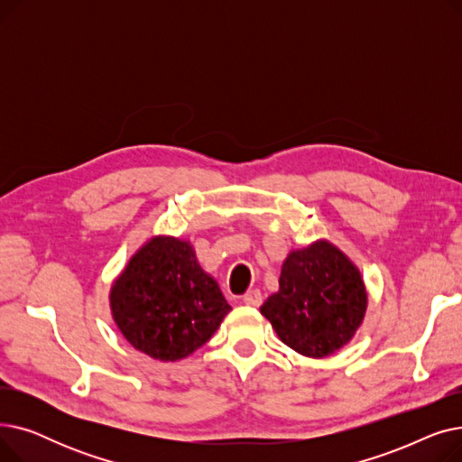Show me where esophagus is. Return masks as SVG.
<instances>
[{
	"label": "esophagus",
	"instance_id": "34e87169",
	"mask_svg": "<svg viewBox=\"0 0 462 462\" xmlns=\"http://www.w3.org/2000/svg\"><path fill=\"white\" fill-rule=\"evenodd\" d=\"M244 303L249 307H258L262 303L260 290H249V292L244 296Z\"/></svg>",
	"mask_w": 462,
	"mask_h": 462
}]
</instances>
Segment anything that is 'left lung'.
Wrapping results in <instances>:
<instances>
[{"mask_svg": "<svg viewBox=\"0 0 462 462\" xmlns=\"http://www.w3.org/2000/svg\"><path fill=\"white\" fill-rule=\"evenodd\" d=\"M365 310L367 290L357 265L328 239L290 251L279 290L260 307L286 346L314 359L348 345Z\"/></svg>", "mask_w": 462, "mask_h": 462, "instance_id": "1", "label": "left lung"}]
</instances>
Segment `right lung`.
<instances>
[{"instance_id": "add662e5", "label": "right lung", "mask_w": 462, "mask_h": 462, "mask_svg": "<svg viewBox=\"0 0 462 462\" xmlns=\"http://www.w3.org/2000/svg\"><path fill=\"white\" fill-rule=\"evenodd\" d=\"M110 310L131 346L178 361L206 345L232 307L189 241L153 236L114 281Z\"/></svg>"}]
</instances>
